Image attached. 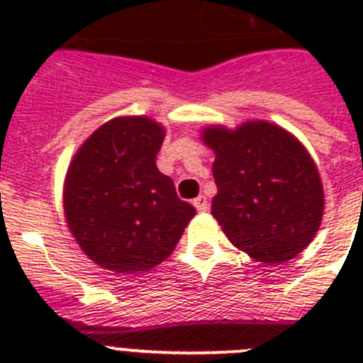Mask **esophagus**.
<instances>
[{
    "label": "esophagus",
    "instance_id": "obj_1",
    "mask_svg": "<svg viewBox=\"0 0 363 363\" xmlns=\"http://www.w3.org/2000/svg\"><path fill=\"white\" fill-rule=\"evenodd\" d=\"M192 205L196 207L198 213H207V209H209V201H207V198L205 196H201V194L198 198H194Z\"/></svg>",
    "mask_w": 363,
    "mask_h": 363
}]
</instances>
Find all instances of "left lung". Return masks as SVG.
Returning <instances> with one entry per match:
<instances>
[{"instance_id":"left-lung-1","label":"left lung","mask_w":363,"mask_h":363,"mask_svg":"<svg viewBox=\"0 0 363 363\" xmlns=\"http://www.w3.org/2000/svg\"><path fill=\"white\" fill-rule=\"evenodd\" d=\"M201 142L214 152L213 216L229 242L262 264L300 255L322 223L323 185L309 150L271 121L229 129L209 125Z\"/></svg>"}]
</instances>
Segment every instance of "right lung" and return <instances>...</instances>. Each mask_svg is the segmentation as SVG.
Returning <instances> with one entry per match:
<instances>
[{
  "mask_svg": "<svg viewBox=\"0 0 363 363\" xmlns=\"http://www.w3.org/2000/svg\"><path fill=\"white\" fill-rule=\"evenodd\" d=\"M165 127L147 116L104 123L76 150L63 184L69 230L98 267L154 269L174 251L196 209L156 167Z\"/></svg>",
  "mask_w": 363,
  "mask_h": 363,
  "instance_id": "add662e5",
  "label": "right lung"
}]
</instances>
